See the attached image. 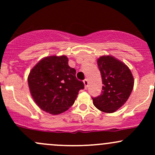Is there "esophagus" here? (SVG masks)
<instances>
[{"label":"esophagus","instance_id":"obj_1","mask_svg":"<svg viewBox=\"0 0 155 155\" xmlns=\"http://www.w3.org/2000/svg\"><path fill=\"white\" fill-rule=\"evenodd\" d=\"M83 83H84V85H85V88L87 89V85H88V81H87V79H85V80L83 81Z\"/></svg>","mask_w":155,"mask_h":155}]
</instances>
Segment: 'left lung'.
Listing matches in <instances>:
<instances>
[{"label": "left lung", "mask_w": 155, "mask_h": 155, "mask_svg": "<svg viewBox=\"0 0 155 155\" xmlns=\"http://www.w3.org/2000/svg\"><path fill=\"white\" fill-rule=\"evenodd\" d=\"M103 82V91L100 96L92 98L94 107L107 113L120 109L127 101L134 88V76L129 68L111 55L97 59Z\"/></svg>", "instance_id": "1"}]
</instances>
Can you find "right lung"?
Instances as JSON below:
<instances>
[{
    "label": "right lung",
    "mask_w": 155,
    "mask_h": 155,
    "mask_svg": "<svg viewBox=\"0 0 155 155\" xmlns=\"http://www.w3.org/2000/svg\"><path fill=\"white\" fill-rule=\"evenodd\" d=\"M30 92L37 106L44 112L58 115L74 104L83 82L76 77V70L68 65L66 55L43 58L28 77Z\"/></svg>",
    "instance_id": "1"
}]
</instances>
